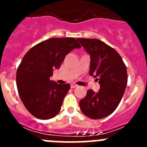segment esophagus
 Returning a JSON list of instances; mask_svg holds the SVG:
<instances>
[{
  "mask_svg": "<svg viewBox=\"0 0 147 147\" xmlns=\"http://www.w3.org/2000/svg\"><path fill=\"white\" fill-rule=\"evenodd\" d=\"M78 87V85H77L76 84H75V83H72V84H70V87L71 88H75V87Z\"/></svg>",
  "mask_w": 147,
  "mask_h": 147,
  "instance_id": "34e87169",
  "label": "esophagus"
}]
</instances>
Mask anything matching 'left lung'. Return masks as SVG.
I'll list each match as a JSON object with an SVG mask.
<instances>
[{"label":"left lung","instance_id":"obj_1","mask_svg":"<svg viewBox=\"0 0 147 147\" xmlns=\"http://www.w3.org/2000/svg\"><path fill=\"white\" fill-rule=\"evenodd\" d=\"M78 40L90 55L89 73L100 85L97 92L87 90L80 107L89 118L102 119L117 109L122 98L127 84V67L119 53L100 40Z\"/></svg>","mask_w":147,"mask_h":147}]
</instances>
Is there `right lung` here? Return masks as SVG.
<instances>
[{"mask_svg": "<svg viewBox=\"0 0 147 147\" xmlns=\"http://www.w3.org/2000/svg\"><path fill=\"white\" fill-rule=\"evenodd\" d=\"M80 47L75 38H53L37 44L25 55L18 68L16 84L23 105L35 117L49 119L59 113L70 85L58 84L50 78L69 52Z\"/></svg>", "mask_w": 147, "mask_h": 147, "instance_id": "right-lung-1", "label": "right lung"}]
</instances>
